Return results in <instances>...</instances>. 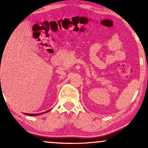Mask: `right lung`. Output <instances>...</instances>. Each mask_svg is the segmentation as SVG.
<instances>
[{"instance_id":"obj_1","label":"right lung","mask_w":148,"mask_h":148,"mask_svg":"<svg viewBox=\"0 0 148 148\" xmlns=\"http://www.w3.org/2000/svg\"><path fill=\"white\" fill-rule=\"evenodd\" d=\"M50 110H51V109H50V110L46 111V112H44L38 113V114H29V113H24V114H25V115H27V116H38V115H40V114H44V113H46V112H49Z\"/></svg>"}]
</instances>
